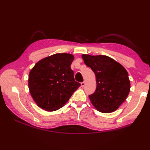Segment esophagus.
<instances>
[{
	"label": "esophagus",
	"mask_w": 150,
	"mask_h": 150,
	"mask_svg": "<svg viewBox=\"0 0 150 150\" xmlns=\"http://www.w3.org/2000/svg\"><path fill=\"white\" fill-rule=\"evenodd\" d=\"M85 84H86V82H85V81H83V83H81V86H82L83 88L85 86Z\"/></svg>",
	"instance_id": "esophagus-1"
}]
</instances>
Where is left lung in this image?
Masks as SVG:
<instances>
[{
    "label": "left lung",
    "mask_w": 150,
    "mask_h": 150,
    "mask_svg": "<svg viewBox=\"0 0 150 150\" xmlns=\"http://www.w3.org/2000/svg\"><path fill=\"white\" fill-rule=\"evenodd\" d=\"M82 57L96 75V89L89 96L92 104L103 113L116 111L129 93L128 72L119 62L106 56L83 54Z\"/></svg>",
    "instance_id": "obj_1"
}]
</instances>
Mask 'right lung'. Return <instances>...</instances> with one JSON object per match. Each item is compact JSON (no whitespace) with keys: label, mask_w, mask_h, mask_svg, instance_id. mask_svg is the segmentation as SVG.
Masks as SVG:
<instances>
[{"label":"right lung","mask_w":150,"mask_h":150,"mask_svg":"<svg viewBox=\"0 0 150 150\" xmlns=\"http://www.w3.org/2000/svg\"><path fill=\"white\" fill-rule=\"evenodd\" d=\"M74 59L71 54H55L40 60L30 70L29 91L39 107L48 111L59 110L81 86L71 69Z\"/></svg>","instance_id":"add662e5"}]
</instances>
